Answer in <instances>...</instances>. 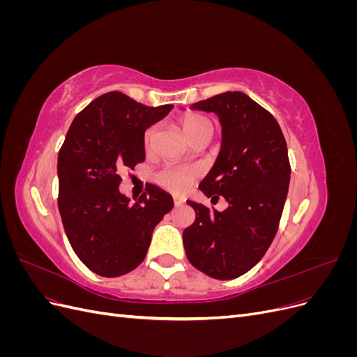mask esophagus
<instances>
[{
	"label": "esophagus",
	"instance_id": "esophagus-1",
	"mask_svg": "<svg viewBox=\"0 0 357 357\" xmlns=\"http://www.w3.org/2000/svg\"><path fill=\"white\" fill-rule=\"evenodd\" d=\"M183 204H185V199L180 198V197H174V205H176V207H181Z\"/></svg>",
	"mask_w": 357,
	"mask_h": 357
}]
</instances>
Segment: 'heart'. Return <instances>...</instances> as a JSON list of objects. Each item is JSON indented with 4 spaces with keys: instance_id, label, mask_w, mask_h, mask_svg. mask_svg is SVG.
<instances>
[{
    "instance_id": "1",
    "label": "heart",
    "mask_w": 357,
    "mask_h": 357,
    "mask_svg": "<svg viewBox=\"0 0 357 357\" xmlns=\"http://www.w3.org/2000/svg\"><path fill=\"white\" fill-rule=\"evenodd\" d=\"M181 129L183 132H185V135L192 142V139L198 137L199 134L205 131H213V126L207 117L193 113L181 119ZM153 134H155V128H150L146 131V135H144L146 146H149L150 142H152ZM193 178H195V171L190 168H183V167H168L159 171L155 176V180L160 188L174 193L185 192L190 186Z\"/></svg>"
}]
</instances>
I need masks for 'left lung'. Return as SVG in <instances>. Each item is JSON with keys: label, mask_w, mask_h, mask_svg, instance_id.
Wrapping results in <instances>:
<instances>
[{"label": "left lung", "mask_w": 357, "mask_h": 357, "mask_svg": "<svg viewBox=\"0 0 357 357\" xmlns=\"http://www.w3.org/2000/svg\"><path fill=\"white\" fill-rule=\"evenodd\" d=\"M190 109L219 117L222 147L199 190L223 197L228 208L188 201L197 218L183 243L199 271L232 280L261 261L277 234L290 181L286 139L274 116L243 92H223Z\"/></svg>", "instance_id": "left-lung-1"}]
</instances>
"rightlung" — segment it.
Returning <instances> with one entry per match:
<instances>
[{
	"mask_svg": "<svg viewBox=\"0 0 357 357\" xmlns=\"http://www.w3.org/2000/svg\"><path fill=\"white\" fill-rule=\"evenodd\" d=\"M172 110L122 92L98 96L68 129L58 155V207L74 253L101 277L131 273L144 261L155 226L174 207L150 186L134 204L119 190L125 168L146 159L144 132Z\"/></svg>",
	"mask_w": 357,
	"mask_h": 357,
	"instance_id": "add662e5",
	"label": "right lung"
}]
</instances>
